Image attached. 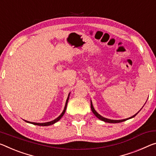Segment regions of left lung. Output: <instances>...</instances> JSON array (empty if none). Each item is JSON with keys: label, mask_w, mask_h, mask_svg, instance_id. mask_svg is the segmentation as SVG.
<instances>
[{"label": "left lung", "mask_w": 156, "mask_h": 156, "mask_svg": "<svg viewBox=\"0 0 156 156\" xmlns=\"http://www.w3.org/2000/svg\"><path fill=\"white\" fill-rule=\"evenodd\" d=\"M149 98V97H148ZM145 105V104H144ZM143 107H144V106H143ZM142 107V108H143ZM142 108H141L140 109V110L142 109ZM91 111H92V112L94 114V115L96 116V117H97L98 119H99L100 120H101V121H103V122H108V123H120V122H125V121H126V120H128V119H132V118H133V117H135L136 115H137L138 114V112H137L135 114V115H134L133 116H132V117H129V118H128V119H121V120H113V119H107V118H105V117H102V116L101 115H100L99 114H98L97 112H96V111L94 110V107H93V105H92V102H91Z\"/></svg>", "instance_id": "left-lung-1"}]
</instances>
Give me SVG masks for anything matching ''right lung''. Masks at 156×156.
<instances>
[{
  "instance_id": "1",
  "label": "right lung",
  "mask_w": 156,
  "mask_h": 156,
  "mask_svg": "<svg viewBox=\"0 0 156 156\" xmlns=\"http://www.w3.org/2000/svg\"><path fill=\"white\" fill-rule=\"evenodd\" d=\"M69 95H70V93L68 95V97L66 98V103H65V108H64V110L62 111V112L61 113V115L59 116L58 117H57L55 119H54L53 121H51V122H45V123H35V122H28V121H26V120H24L25 122H26L27 123H32V124H34V125H37V126H51V125H53L54 123L58 122L59 120L62 117V116L64 115V114H65L66 109V105H67V103H68V101H69Z\"/></svg>"
}]
</instances>
